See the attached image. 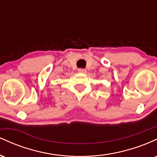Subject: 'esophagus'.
Here are the masks:
<instances>
[{"label":"esophagus","instance_id":"esophagus-1","mask_svg":"<svg viewBox=\"0 0 157 157\" xmlns=\"http://www.w3.org/2000/svg\"><path fill=\"white\" fill-rule=\"evenodd\" d=\"M78 72L82 73V74H85V73H86V69H85V68H79Z\"/></svg>","mask_w":157,"mask_h":157}]
</instances>
